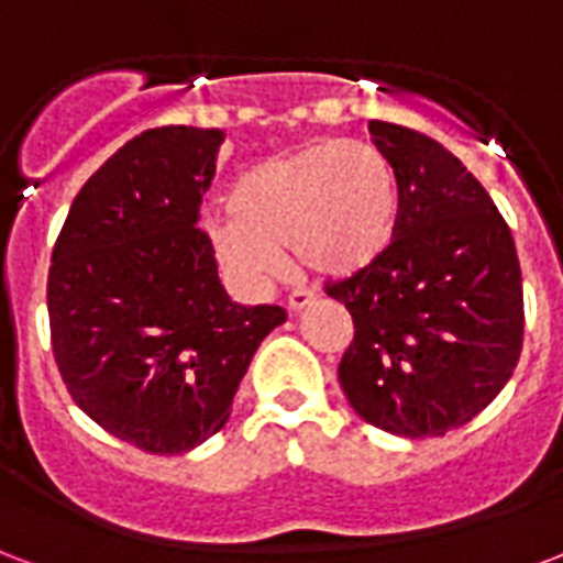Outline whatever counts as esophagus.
<instances>
[{
	"instance_id": "obj_1",
	"label": "esophagus",
	"mask_w": 563,
	"mask_h": 563,
	"mask_svg": "<svg viewBox=\"0 0 563 563\" xmlns=\"http://www.w3.org/2000/svg\"><path fill=\"white\" fill-rule=\"evenodd\" d=\"M314 302V294L311 290H294L290 297H287V308L290 311H302V308H308Z\"/></svg>"
}]
</instances>
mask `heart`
<instances>
[{"label":"heart","mask_w":563,"mask_h":563,"mask_svg":"<svg viewBox=\"0 0 563 563\" xmlns=\"http://www.w3.org/2000/svg\"><path fill=\"white\" fill-rule=\"evenodd\" d=\"M231 222L213 231L219 264L246 285L282 269V252L306 273L350 278L386 255L400 219L397 172L362 139H317L269 156L228 196Z\"/></svg>","instance_id":"1"}]
</instances>
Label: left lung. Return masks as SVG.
<instances>
[{
    "label": "left lung",
    "instance_id": "1",
    "mask_svg": "<svg viewBox=\"0 0 563 563\" xmlns=\"http://www.w3.org/2000/svg\"><path fill=\"white\" fill-rule=\"evenodd\" d=\"M400 184L377 264L329 282L353 317L338 379L367 424L445 437L487 409L522 350V273L510 228L457 156L409 126L371 121Z\"/></svg>",
    "mask_w": 563,
    "mask_h": 563
}]
</instances>
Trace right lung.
Instances as JSON below:
<instances>
[{
    "mask_svg": "<svg viewBox=\"0 0 563 563\" xmlns=\"http://www.w3.org/2000/svg\"><path fill=\"white\" fill-rule=\"evenodd\" d=\"M222 130L156 126L88 177L53 249L49 338L91 421L147 454L219 433L282 306H240L219 282L198 207Z\"/></svg>",
    "mask_w": 563,
    "mask_h": 563,
    "instance_id": "1",
    "label": "right lung"
}]
</instances>
